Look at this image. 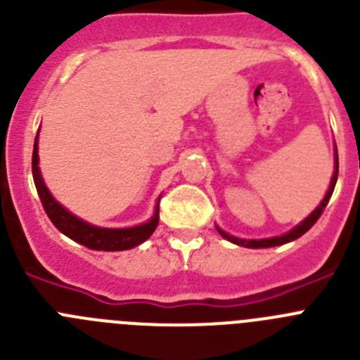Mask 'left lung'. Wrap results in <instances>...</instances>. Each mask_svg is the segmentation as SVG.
I'll list each match as a JSON object with an SVG mask.
<instances>
[{
	"mask_svg": "<svg viewBox=\"0 0 360 360\" xmlns=\"http://www.w3.org/2000/svg\"><path fill=\"white\" fill-rule=\"evenodd\" d=\"M337 174H339V157H337V148H335V171H333L332 182H330V187H328V191H326V195H324L323 202L319 203V207H316V211L311 212V214L308 216V218H304L303 221H301V224L295 225V227L292 229L290 232H287V234H283V236L266 238V240H241V238L231 236V234L224 232L219 227H216V229H218V232H219V234H221V236L225 238V240L232 241V243H236V245H241V247H249V249H266V247H276V245H283V243H288V241L297 240L299 236H303L304 232H307L308 229L311 227V225L316 224L317 219L321 218V214H323L324 207L328 205L330 198H332L333 189H335Z\"/></svg>",
	"mask_w": 360,
	"mask_h": 360,
	"instance_id": "left-lung-1",
	"label": "left lung"
}]
</instances>
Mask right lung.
<instances>
[{"label": "right lung", "mask_w": 360, "mask_h": 360, "mask_svg": "<svg viewBox=\"0 0 360 360\" xmlns=\"http://www.w3.org/2000/svg\"><path fill=\"white\" fill-rule=\"evenodd\" d=\"M32 176L36 184L37 195H39L41 203H43L44 211L52 219L59 231L68 236L70 240L77 241L91 250H106V252H115V250H128L141 245L142 241L151 236L158 225V205L157 211L153 214L148 224L136 225L129 229H103L95 227V225L86 224L81 218L73 216L72 212L66 211L61 203H57L50 191L44 186L43 178L39 171V155H37V136L34 142V153H32Z\"/></svg>", "instance_id": "add662e5"}]
</instances>
